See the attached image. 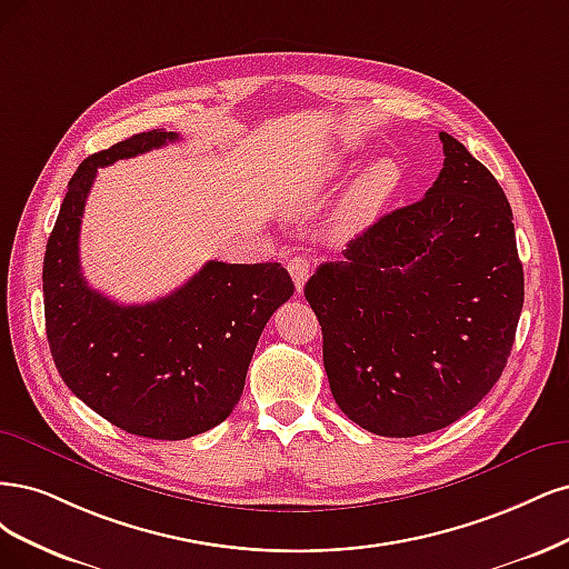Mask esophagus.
<instances>
[{"label": "esophagus", "mask_w": 569, "mask_h": 569, "mask_svg": "<svg viewBox=\"0 0 569 569\" xmlns=\"http://www.w3.org/2000/svg\"><path fill=\"white\" fill-rule=\"evenodd\" d=\"M309 258H305V254H296V258L288 260V271L292 277V283H296L298 292L305 288V281L309 279Z\"/></svg>", "instance_id": "esophagus-1"}]
</instances>
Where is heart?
<instances>
[{"label":"heart","instance_id":"heart-1","mask_svg":"<svg viewBox=\"0 0 569 569\" xmlns=\"http://www.w3.org/2000/svg\"><path fill=\"white\" fill-rule=\"evenodd\" d=\"M352 172V162L345 156H326L315 170L292 187L288 196V212L305 217L315 212L323 200L331 196L347 174ZM401 184V168L395 158H378L366 168L355 184L347 189L342 206L336 214L333 233L338 238L355 236L366 224L373 222V217L388 206V200L397 193Z\"/></svg>","mask_w":569,"mask_h":569}]
</instances>
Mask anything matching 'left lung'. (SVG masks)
I'll list each match as a JSON object with an SVG mask.
<instances>
[{
  "instance_id": "obj_1",
  "label": "left lung",
  "mask_w": 569,
  "mask_h": 569,
  "mask_svg": "<svg viewBox=\"0 0 569 569\" xmlns=\"http://www.w3.org/2000/svg\"><path fill=\"white\" fill-rule=\"evenodd\" d=\"M426 196L382 214L305 283L336 405L363 430L416 437L466 416L516 340L525 277L499 181L439 132Z\"/></svg>"
}]
</instances>
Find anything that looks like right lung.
Wrapping results in <instances>:
<instances>
[{"label":"right lung","instance_id":"add662e5","mask_svg":"<svg viewBox=\"0 0 569 569\" xmlns=\"http://www.w3.org/2000/svg\"><path fill=\"white\" fill-rule=\"evenodd\" d=\"M177 139L141 132L82 160L42 269L49 350L70 392L116 428L170 442L206 432L233 411L267 321L296 290L279 262L217 260L146 305H118L87 286L78 250L97 170Z\"/></svg>","mask_w":569,"mask_h":569}]
</instances>
